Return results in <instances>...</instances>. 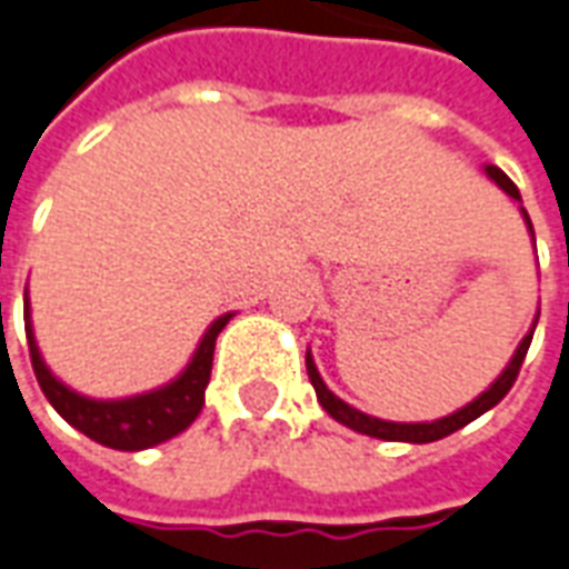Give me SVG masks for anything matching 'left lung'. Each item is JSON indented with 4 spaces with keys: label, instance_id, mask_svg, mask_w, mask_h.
<instances>
[{
    "label": "left lung",
    "instance_id": "8db88e82",
    "mask_svg": "<svg viewBox=\"0 0 569 569\" xmlns=\"http://www.w3.org/2000/svg\"><path fill=\"white\" fill-rule=\"evenodd\" d=\"M485 174L497 183L506 196H509L515 204H518V211H521L523 223H527V232L533 236V223H530V213L523 211L521 204V192L518 187L511 183L509 177L499 171L497 164H485ZM533 248H536V239H533ZM536 321L539 316L533 318V325L530 330L523 333V340L518 342V349H515V356L511 361L502 368L497 380L487 386L485 392L478 395V398H471L469 405L459 407L453 413H447L441 420H432V422H392V420H380V417H370L365 410H358V407L346 405L342 398L330 392L328 382L321 380V373H318L316 361H312V352H306V373H309V382L316 386V395H318V405L328 410L330 417L342 426H349L352 432H361V435H370V438H380V441H407V445H429V441H438V438H447V435H453L457 429L462 426H469L471 420H478L481 413H487L490 407H497L506 395H509L511 382L518 380V370L523 365V356H527V349H530V340H533V330H536Z\"/></svg>",
    "mask_w": 569,
    "mask_h": 569
}]
</instances>
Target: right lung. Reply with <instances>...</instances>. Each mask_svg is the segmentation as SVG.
<instances>
[{"label": "right lung", "mask_w": 569, "mask_h": 569, "mask_svg": "<svg viewBox=\"0 0 569 569\" xmlns=\"http://www.w3.org/2000/svg\"><path fill=\"white\" fill-rule=\"evenodd\" d=\"M232 316L236 312L213 318L211 328L204 330V337H201L196 352L189 358V365L171 382H164L159 389H149V392L103 401V398L79 395L51 373L46 358L39 352V342H36L33 321H30V297H23L30 361H33L36 380L42 386V392L72 429H79L91 441L112 447V450H147V447L162 445V441L174 438V435L192 426V420L199 417L201 407H204V389H208V380H211L213 365V342H217V333L227 328Z\"/></svg>", "instance_id": "right-lung-1"}]
</instances>
